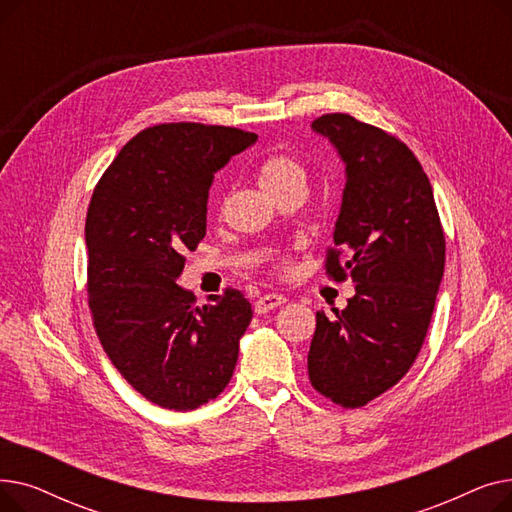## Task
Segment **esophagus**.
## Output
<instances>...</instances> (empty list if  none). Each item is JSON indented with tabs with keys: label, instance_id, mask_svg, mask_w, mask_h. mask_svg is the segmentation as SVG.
Segmentation results:
<instances>
[{
	"label": "esophagus",
	"instance_id": "obj_1",
	"mask_svg": "<svg viewBox=\"0 0 512 512\" xmlns=\"http://www.w3.org/2000/svg\"><path fill=\"white\" fill-rule=\"evenodd\" d=\"M286 303V297H282V294H263V297H259L257 299V303H255V313L257 315H261V313H267V311H272V309H276V307H280V305H284Z\"/></svg>",
	"mask_w": 512,
	"mask_h": 512
}]
</instances>
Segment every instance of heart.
Masks as SVG:
<instances>
[{"label": "heart", "mask_w": 512, "mask_h": 512, "mask_svg": "<svg viewBox=\"0 0 512 512\" xmlns=\"http://www.w3.org/2000/svg\"><path fill=\"white\" fill-rule=\"evenodd\" d=\"M259 184L267 195L276 197L284 191H290V188H305L307 170L297 157L284 153L272 155L259 168Z\"/></svg>", "instance_id": "obj_1"}]
</instances>
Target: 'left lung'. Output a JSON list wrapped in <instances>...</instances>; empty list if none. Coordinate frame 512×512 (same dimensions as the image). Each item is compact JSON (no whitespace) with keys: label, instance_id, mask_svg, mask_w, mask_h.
<instances>
[{"label":"left lung","instance_id":"8db88e82","mask_svg":"<svg viewBox=\"0 0 512 512\" xmlns=\"http://www.w3.org/2000/svg\"><path fill=\"white\" fill-rule=\"evenodd\" d=\"M344 164V191L326 270L355 297L317 311L307 367L313 388L346 409L365 407L415 363L444 276L440 215L417 157L392 134L348 114L313 120Z\"/></svg>","mask_w":512,"mask_h":512}]
</instances>
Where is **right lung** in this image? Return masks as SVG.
<instances>
[{
	"mask_svg": "<svg viewBox=\"0 0 512 512\" xmlns=\"http://www.w3.org/2000/svg\"><path fill=\"white\" fill-rule=\"evenodd\" d=\"M257 134L193 122L130 139L95 186L85 242L89 305L103 351L155 405L193 411L230 382L251 303L226 290L209 305L176 284L182 253L207 228L213 174Z\"/></svg>",
	"mask_w": 512,
	"mask_h": 512,
	"instance_id": "right-lung-1",
	"label": "right lung"
}]
</instances>
